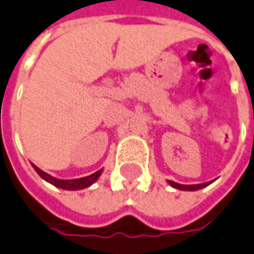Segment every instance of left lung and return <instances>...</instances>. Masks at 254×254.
I'll return each instance as SVG.
<instances>
[{
    "instance_id": "obj_1",
    "label": "left lung",
    "mask_w": 254,
    "mask_h": 254,
    "mask_svg": "<svg viewBox=\"0 0 254 254\" xmlns=\"http://www.w3.org/2000/svg\"><path fill=\"white\" fill-rule=\"evenodd\" d=\"M168 184H170L172 188H175V189H179V190H199V189H203V188H206L208 186L211 182H206V184H199V185H181V184H177V182H174V181H167Z\"/></svg>"
}]
</instances>
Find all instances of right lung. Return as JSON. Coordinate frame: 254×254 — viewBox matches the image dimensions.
<instances>
[{
	"instance_id": "add662e5",
	"label": "right lung",
	"mask_w": 254,
	"mask_h": 254,
	"mask_svg": "<svg viewBox=\"0 0 254 254\" xmlns=\"http://www.w3.org/2000/svg\"><path fill=\"white\" fill-rule=\"evenodd\" d=\"M32 167L44 181H47L48 184L54 185L55 188L64 189V190H80V189H86V188H89V186L93 185L98 178H100V175L103 174V170H98L97 172L91 174L89 177L77 178V179H58V178L51 177L50 174L41 171L40 168L36 167L34 164H32Z\"/></svg>"
}]
</instances>
